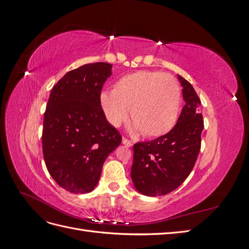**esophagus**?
<instances>
[{"mask_svg": "<svg viewBox=\"0 0 249 249\" xmlns=\"http://www.w3.org/2000/svg\"><path fill=\"white\" fill-rule=\"evenodd\" d=\"M123 144L124 145H125V146H127V147H132L133 146V142L132 141H130V140H127V139H125V138H123Z\"/></svg>", "mask_w": 249, "mask_h": 249, "instance_id": "obj_1", "label": "esophagus"}]
</instances>
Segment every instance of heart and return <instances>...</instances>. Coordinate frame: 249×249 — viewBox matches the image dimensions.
<instances>
[{
	"label": "heart",
	"instance_id": "b5f03b06",
	"mask_svg": "<svg viewBox=\"0 0 249 249\" xmlns=\"http://www.w3.org/2000/svg\"><path fill=\"white\" fill-rule=\"evenodd\" d=\"M102 109L110 124L117 126L129 114L132 131H142L146 137H159L175 126L179 109L177 80L160 71H140L120 78L113 90L100 96Z\"/></svg>",
	"mask_w": 249,
	"mask_h": 249
}]
</instances>
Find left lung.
<instances>
[{
    "label": "left lung",
    "instance_id": "obj_1",
    "mask_svg": "<svg viewBox=\"0 0 249 249\" xmlns=\"http://www.w3.org/2000/svg\"><path fill=\"white\" fill-rule=\"evenodd\" d=\"M185 106L167 134L134 145L131 178L135 189L146 196L176 190L190 175L199 154L203 130L200 101L189 82L178 76Z\"/></svg>",
    "mask_w": 249,
    "mask_h": 249
}]
</instances>
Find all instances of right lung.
Returning <instances> with one entry per match:
<instances>
[{
    "instance_id": "1",
    "label": "right lung",
    "mask_w": 249,
    "mask_h": 249,
    "mask_svg": "<svg viewBox=\"0 0 249 249\" xmlns=\"http://www.w3.org/2000/svg\"><path fill=\"white\" fill-rule=\"evenodd\" d=\"M112 64L95 62L64 74L53 87L43 118L42 152L53 179L74 194L91 192L104 162L122 143L100 96Z\"/></svg>"
}]
</instances>
